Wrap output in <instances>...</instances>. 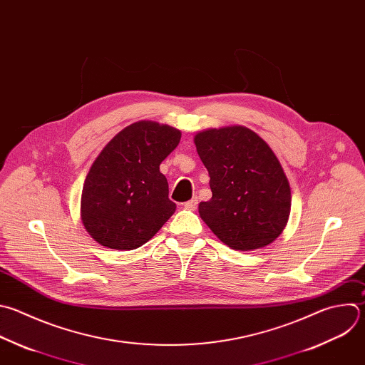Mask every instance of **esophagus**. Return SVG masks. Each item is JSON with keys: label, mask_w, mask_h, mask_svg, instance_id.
I'll use <instances>...</instances> for the list:
<instances>
[{"label": "esophagus", "mask_w": 365, "mask_h": 365, "mask_svg": "<svg viewBox=\"0 0 365 365\" xmlns=\"http://www.w3.org/2000/svg\"><path fill=\"white\" fill-rule=\"evenodd\" d=\"M197 197H193V199H190V200H187L183 206H185V209H187V210H195L196 207H197Z\"/></svg>", "instance_id": "1"}]
</instances>
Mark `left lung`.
I'll return each instance as SVG.
<instances>
[{"label":"left lung","instance_id":"obj_1","mask_svg":"<svg viewBox=\"0 0 365 365\" xmlns=\"http://www.w3.org/2000/svg\"><path fill=\"white\" fill-rule=\"evenodd\" d=\"M195 145L210 178L212 199L199 203L203 222L232 250L269 245L291 210L289 183L271 148L242 126L200 132Z\"/></svg>","mask_w":365,"mask_h":365}]
</instances>
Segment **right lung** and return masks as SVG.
I'll use <instances>...</instances> for the list:
<instances>
[{"label": "right lung", "mask_w": 365, "mask_h": 365, "mask_svg": "<svg viewBox=\"0 0 365 365\" xmlns=\"http://www.w3.org/2000/svg\"><path fill=\"white\" fill-rule=\"evenodd\" d=\"M180 132L138 121L117 133L94 160L81 193V220L103 247L130 251L145 245L173 215L160 163Z\"/></svg>", "instance_id": "add662e5"}]
</instances>
